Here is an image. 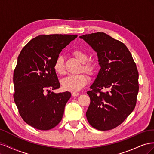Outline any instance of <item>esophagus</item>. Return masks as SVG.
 Wrapping results in <instances>:
<instances>
[{
	"instance_id": "34e87169",
	"label": "esophagus",
	"mask_w": 154,
	"mask_h": 154,
	"mask_svg": "<svg viewBox=\"0 0 154 154\" xmlns=\"http://www.w3.org/2000/svg\"><path fill=\"white\" fill-rule=\"evenodd\" d=\"M72 95L73 96H77L79 95V93L77 92H72Z\"/></svg>"
}]
</instances>
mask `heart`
Instances as JSON below:
<instances>
[{
	"instance_id": "1",
	"label": "heart",
	"mask_w": 154,
	"mask_h": 154,
	"mask_svg": "<svg viewBox=\"0 0 154 154\" xmlns=\"http://www.w3.org/2000/svg\"><path fill=\"white\" fill-rule=\"evenodd\" d=\"M72 55L81 63L82 67L81 69L88 75H92L96 70L95 64L89 61L88 54L82 50L76 49L72 53ZM54 72L58 75H63L65 73L64 62L62 57H58L56 59L53 65ZM88 82L87 76L84 74L78 75H69L62 80V85L64 90L71 92H78L84 87Z\"/></svg>"
}]
</instances>
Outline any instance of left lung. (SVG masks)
Listing matches in <instances>:
<instances>
[{
    "label": "left lung",
    "mask_w": 154,
    "mask_h": 154,
    "mask_svg": "<svg viewBox=\"0 0 154 154\" xmlns=\"http://www.w3.org/2000/svg\"><path fill=\"white\" fill-rule=\"evenodd\" d=\"M97 53L101 69L91 90L86 112L88 123L97 130L117 127L132 112L139 91L136 64L123 42L103 32L80 36Z\"/></svg>",
    "instance_id": "1"
}]
</instances>
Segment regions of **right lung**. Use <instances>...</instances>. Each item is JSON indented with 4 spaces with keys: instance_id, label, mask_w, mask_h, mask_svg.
Returning a JSON list of instances; mask_svg holds the SVG:
<instances>
[{
    "instance_id": "add662e5",
    "label": "right lung",
    "mask_w": 154,
    "mask_h": 154,
    "mask_svg": "<svg viewBox=\"0 0 154 154\" xmlns=\"http://www.w3.org/2000/svg\"><path fill=\"white\" fill-rule=\"evenodd\" d=\"M77 36L41 35L31 40L18 55L13 98L22 118L32 127L48 130L61 122L71 94L50 91L60 86L53 65L62 49Z\"/></svg>"
}]
</instances>
